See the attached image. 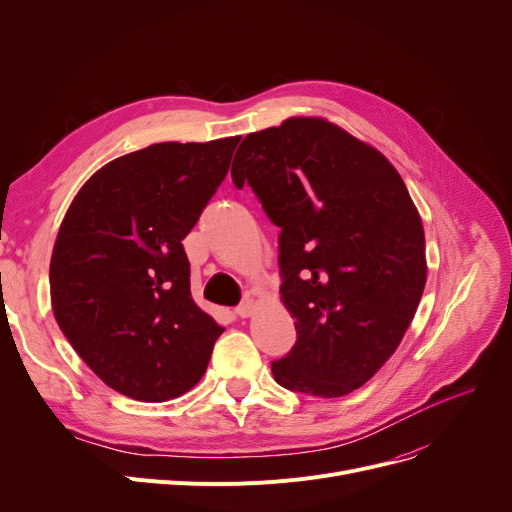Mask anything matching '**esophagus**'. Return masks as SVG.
<instances>
[{
	"label": "esophagus",
	"instance_id": "1",
	"mask_svg": "<svg viewBox=\"0 0 512 512\" xmlns=\"http://www.w3.org/2000/svg\"><path fill=\"white\" fill-rule=\"evenodd\" d=\"M255 307H257V301L251 297V294H247V297L242 299V303L236 307V313H238L240 317H251L253 311H255Z\"/></svg>",
	"mask_w": 512,
	"mask_h": 512
}]
</instances>
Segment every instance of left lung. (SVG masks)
Masks as SVG:
<instances>
[{"label": "left lung", "instance_id": "obj_1", "mask_svg": "<svg viewBox=\"0 0 512 512\" xmlns=\"http://www.w3.org/2000/svg\"><path fill=\"white\" fill-rule=\"evenodd\" d=\"M232 180L280 228V294L297 342L272 363L274 380L321 398L361 388L394 355L425 288V234L405 182L324 118L247 134Z\"/></svg>", "mask_w": 512, "mask_h": 512}]
</instances>
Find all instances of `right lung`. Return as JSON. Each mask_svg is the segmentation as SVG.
<instances>
[{"label":"right lung","instance_id":"add662e5","mask_svg":"<svg viewBox=\"0 0 512 512\" xmlns=\"http://www.w3.org/2000/svg\"><path fill=\"white\" fill-rule=\"evenodd\" d=\"M240 137L157 143L97 170L70 203L49 263L51 309L112 390L164 402L191 390L224 332L191 297L182 240Z\"/></svg>","mask_w":512,"mask_h":512}]
</instances>
